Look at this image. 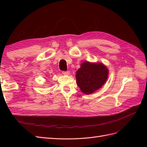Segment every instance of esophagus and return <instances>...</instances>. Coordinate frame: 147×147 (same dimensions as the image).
<instances>
[{
  "mask_svg": "<svg viewBox=\"0 0 147 147\" xmlns=\"http://www.w3.org/2000/svg\"><path fill=\"white\" fill-rule=\"evenodd\" d=\"M62 74H64V75H69V71H62Z\"/></svg>",
  "mask_w": 147,
  "mask_h": 147,
  "instance_id": "obj_1",
  "label": "esophagus"
}]
</instances>
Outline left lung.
Here are the masks:
<instances>
[{"instance_id": "8db88e82", "label": "left lung", "mask_w": 147, "mask_h": 147, "mask_svg": "<svg viewBox=\"0 0 147 147\" xmlns=\"http://www.w3.org/2000/svg\"><path fill=\"white\" fill-rule=\"evenodd\" d=\"M108 73L107 67L102 63L84 62L76 72V83L83 93L91 94L104 85Z\"/></svg>"}]
</instances>
